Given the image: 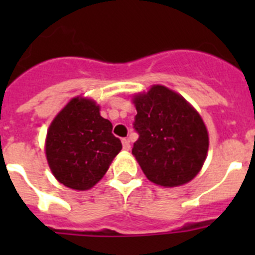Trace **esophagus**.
Returning <instances> with one entry per match:
<instances>
[{"label":"esophagus","instance_id":"esophagus-1","mask_svg":"<svg viewBox=\"0 0 255 255\" xmlns=\"http://www.w3.org/2000/svg\"><path fill=\"white\" fill-rule=\"evenodd\" d=\"M123 147H124V150H129L130 149V140H129V139H123Z\"/></svg>","mask_w":255,"mask_h":255}]
</instances>
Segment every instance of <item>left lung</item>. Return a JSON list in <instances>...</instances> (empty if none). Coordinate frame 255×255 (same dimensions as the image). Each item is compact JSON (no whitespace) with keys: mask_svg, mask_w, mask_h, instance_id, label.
I'll list each match as a JSON object with an SVG mask.
<instances>
[{"mask_svg":"<svg viewBox=\"0 0 255 255\" xmlns=\"http://www.w3.org/2000/svg\"><path fill=\"white\" fill-rule=\"evenodd\" d=\"M139 139L132 155L153 184L175 188L188 184L203 167L208 130L199 112L164 85L154 84L131 98Z\"/></svg>","mask_w":255,"mask_h":255,"instance_id":"left-lung-1","label":"left lung"}]
</instances>
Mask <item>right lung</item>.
<instances>
[{
	"instance_id": "1",
	"label": "right lung",
	"mask_w": 255,
	"mask_h": 255,
	"mask_svg": "<svg viewBox=\"0 0 255 255\" xmlns=\"http://www.w3.org/2000/svg\"><path fill=\"white\" fill-rule=\"evenodd\" d=\"M92 98L74 97L55 116L47 130L44 152L58 182L74 190H89L105 176L123 149L112 134L111 121L101 116Z\"/></svg>"
}]
</instances>
